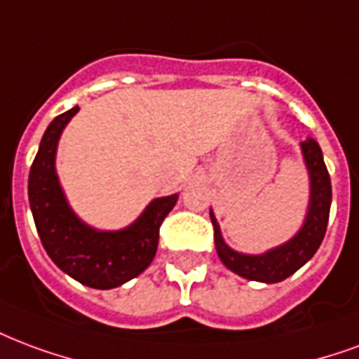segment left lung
Here are the masks:
<instances>
[{
  "label": "left lung",
  "instance_id": "obj_1",
  "mask_svg": "<svg viewBox=\"0 0 359 359\" xmlns=\"http://www.w3.org/2000/svg\"><path fill=\"white\" fill-rule=\"evenodd\" d=\"M301 150L310 177V203L302 228L283 245L274 247L262 255L238 253L224 243L219 222L211 211L217 253L222 264L230 268L233 274L262 283H278L304 266L320 249L327 230L329 209H331V179L320 144L314 139L301 142Z\"/></svg>",
  "mask_w": 359,
  "mask_h": 359
}]
</instances>
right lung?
Here are the masks:
<instances>
[{"instance_id": "1", "label": "right lung", "mask_w": 359, "mask_h": 359, "mask_svg": "<svg viewBox=\"0 0 359 359\" xmlns=\"http://www.w3.org/2000/svg\"><path fill=\"white\" fill-rule=\"evenodd\" d=\"M78 106L53 119L32 163L28 200L45 251L62 272L93 289H114L137 278L156 257L159 226L179 196H165L146 207L133 224L116 232L87 226L72 211L58 182L55 158L60 133Z\"/></svg>"}]
</instances>
